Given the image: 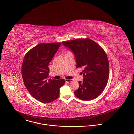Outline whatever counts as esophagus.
<instances>
[{"mask_svg":"<svg viewBox=\"0 0 134 134\" xmlns=\"http://www.w3.org/2000/svg\"><path fill=\"white\" fill-rule=\"evenodd\" d=\"M65 82H66V83H70V82H72V79H65Z\"/></svg>","mask_w":134,"mask_h":134,"instance_id":"esophagus-1","label":"esophagus"}]
</instances>
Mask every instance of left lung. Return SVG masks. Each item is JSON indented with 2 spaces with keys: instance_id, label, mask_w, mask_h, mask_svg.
<instances>
[{
  "instance_id": "1",
  "label": "left lung",
  "mask_w": 134,
  "mask_h": 134,
  "mask_svg": "<svg viewBox=\"0 0 134 134\" xmlns=\"http://www.w3.org/2000/svg\"><path fill=\"white\" fill-rule=\"evenodd\" d=\"M72 50L76 59L77 68H83L84 80L79 81V88L74 92L78 98L89 101L97 98L107 83L109 66L105 51L89 38L63 41Z\"/></svg>"
}]
</instances>
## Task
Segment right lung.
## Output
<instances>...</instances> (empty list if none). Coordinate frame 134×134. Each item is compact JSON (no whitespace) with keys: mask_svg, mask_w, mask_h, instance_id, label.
<instances>
[{"mask_svg":"<svg viewBox=\"0 0 134 134\" xmlns=\"http://www.w3.org/2000/svg\"><path fill=\"white\" fill-rule=\"evenodd\" d=\"M61 43H41L30 50L24 57L21 75L27 89L36 100L50 103L58 98L59 89L65 83L64 79H48V66Z\"/></svg>","mask_w":134,"mask_h":134,"instance_id":"right-lung-1","label":"right lung"}]
</instances>
